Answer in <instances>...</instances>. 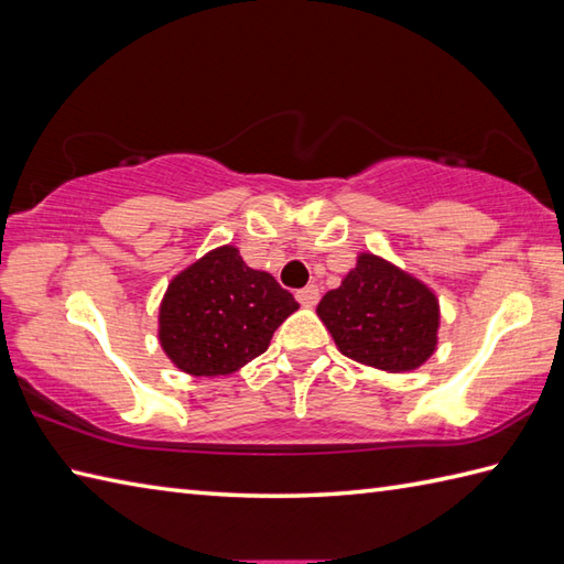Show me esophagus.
<instances>
[{
    "instance_id": "esophagus-1",
    "label": "esophagus",
    "mask_w": 564,
    "mask_h": 564,
    "mask_svg": "<svg viewBox=\"0 0 564 564\" xmlns=\"http://www.w3.org/2000/svg\"><path fill=\"white\" fill-rule=\"evenodd\" d=\"M295 297L303 307H315L319 303V289H317V285H305V289L295 293Z\"/></svg>"
}]
</instances>
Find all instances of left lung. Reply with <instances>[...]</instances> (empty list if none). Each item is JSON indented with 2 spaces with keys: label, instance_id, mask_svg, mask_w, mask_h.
I'll list each match as a JSON object with an SVG mask.
<instances>
[{
  "label": "left lung",
  "instance_id": "8db88e82",
  "mask_svg": "<svg viewBox=\"0 0 564 564\" xmlns=\"http://www.w3.org/2000/svg\"><path fill=\"white\" fill-rule=\"evenodd\" d=\"M317 315L344 356L388 373L414 370L436 349V295L376 254L358 257Z\"/></svg>",
  "mask_w": 564,
  "mask_h": 564
}]
</instances>
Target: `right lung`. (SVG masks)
<instances>
[{
	"label": "right lung",
	"instance_id": "obj_1",
	"mask_svg": "<svg viewBox=\"0 0 564 564\" xmlns=\"http://www.w3.org/2000/svg\"><path fill=\"white\" fill-rule=\"evenodd\" d=\"M297 310L271 273L254 271L235 247L191 263L160 307V341L191 376H227L269 349L273 332Z\"/></svg>",
	"mask_w": 564,
	"mask_h": 564
}]
</instances>
